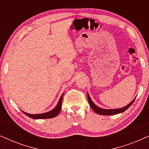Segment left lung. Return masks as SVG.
<instances>
[{"label":"left lung","mask_w":149,"mask_h":149,"mask_svg":"<svg viewBox=\"0 0 149 149\" xmlns=\"http://www.w3.org/2000/svg\"><path fill=\"white\" fill-rule=\"evenodd\" d=\"M87 98H88L89 105H90V107L92 108V109L94 111V112H95L97 114H99V115H117V114L120 113H123V112L126 111V110H127L128 108H129L130 106L133 104L134 100H135V99L133 100H132L129 104L127 105L125 107L121 108V109H100V108H99L98 107H97V106L93 102V101L91 100L90 96H89V93H87Z\"/></svg>","instance_id":"1"}]
</instances>
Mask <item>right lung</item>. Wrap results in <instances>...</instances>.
Wrapping results in <instances>:
<instances>
[{
    "label": "right lung",
    "mask_w": 149,
    "mask_h": 149,
    "mask_svg": "<svg viewBox=\"0 0 149 149\" xmlns=\"http://www.w3.org/2000/svg\"><path fill=\"white\" fill-rule=\"evenodd\" d=\"M63 95L64 93L61 95L60 100H59V102L57 104L56 107L54 109H53L52 111H51L48 113H42V114H37V115H31V114H28L26 113L25 112L22 111L23 113L25 114L26 115L28 116V117L32 118V119H50V118H53L56 117L57 115L60 113V112L61 111V108H62V98H63Z\"/></svg>",
    "instance_id": "1"
}]
</instances>
